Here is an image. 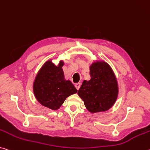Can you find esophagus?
Masks as SVG:
<instances>
[{"label": "esophagus", "mask_w": 150, "mask_h": 150, "mask_svg": "<svg viewBox=\"0 0 150 150\" xmlns=\"http://www.w3.org/2000/svg\"><path fill=\"white\" fill-rule=\"evenodd\" d=\"M75 88L77 90H79V89L80 87H81V83H76L75 85Z\"/></svg>", "instance_id": "34e87169"}]
</instances>
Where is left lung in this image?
Here are the masks:
<instances>
[{
  "instance_id": "obj_1",
  "label": "left lung",
  "mask_w": 150,
  "mask_h": 150,
  "mask_svg": "<svg viewBox=\"0 0 150 150\" xmlns=\"http://www.w3.org/2000/svg\"><path fill=\"white\" fill-rule=\"evenodd\" d=\"M91 79L85 80L78 91L85 106L92 113L106 111L115 103L118 84L112 69L103 61H97L90 66Z\"/></svg>"
}]
</instances>
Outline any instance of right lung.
I'll use <instances>...</instances> for the list:
<instances>
[{
    "label": "right lung",
    "mask_w": 150,
    "mask_h": 150,
    "mask_svg": "<svg viewBox=\"0 0 150 150\" xmlns=\"http://www.w3.org/2000/svg\"><path fill=\"white\" fill-rule=\"evenodd\" d=\"M63 65V61L57 65L51 59L46 61L33 83V92L37 100L52 110L60 108L67 97L77 92L72 83L65 79Z\"/></svg>",
    "instance_id": "1"
}]
</instances>
